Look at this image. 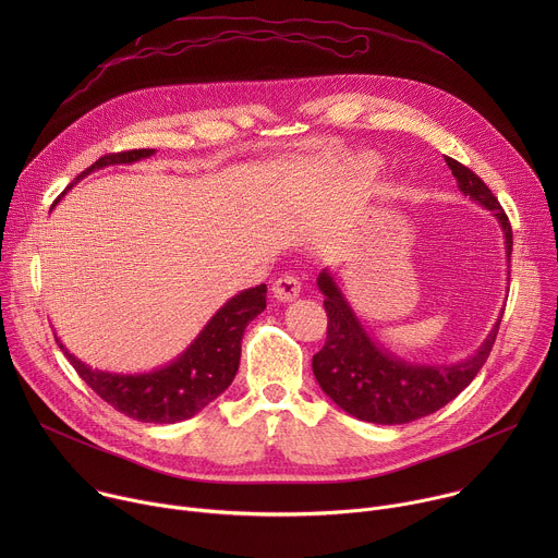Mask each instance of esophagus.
<instances>
[{"label": "esophagus", "mask_w": 558, "mask_h": 558, "mask_svg": "<svg viewBox=\"0 0 558 558\" xmlns=\"http://www.w3.org/2000/svg\"><path fill=\"white\" fill-rule=\"evenodd\" d=\"M300 289H302V284H300V280L295 278V276H280L276 282H274V287H271V293H274V298L276 300H280V302H291V300H295L298 295H300Z\"/></svg>", "instance_id": "obj_1"}]
</instances>
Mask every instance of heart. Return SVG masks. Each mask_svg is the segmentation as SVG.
Segmentation results:
<instances>
[{
  "label": "heart",
  "mask_w": 558,
  "mask_h": 558,
  "mask_svg": "<svg viewBox=\"0 0 558 558\" xmlns=\"http://www.w3.org/2000/svg\"><path fill=\"white\" fill-rule=\"evenodd\" d=\"M368 168H373V166H368Z\"/></svg>",
  "instance_id": "1"
}]
</instances>
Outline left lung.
I'll use <instances>...</instances> for the list:
<instances>
[{
  "instance_id": "1",
  "label": "left lung",
  "mask_w": 558,
  "mask_h": 558,
  "mask_svg": "<svg viewBox=\"0 0 558 558\" xmlns=\"http://www.w3.org/2000/svg\"><path fill=\"white\" fill-rule=\"evenodd\" d=\"M446 163L463 196L490 209L499 220L506 260L510 263L512 227L499 201L472 170L450 156H446ZM317 289L325 295L329 327L323 351L313 355V375L342 411L371 424H409L452 402L486 364L501 323L497 320L482 347L463 362L415 364L392 355L371 338L329 269L317 276Z\"/></svg>"
}]
</instances>
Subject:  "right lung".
<instances>
[{"label":"right lung","mask_w":558,"mask_h":558,"mask_svg":"<svg viewBox=\"0 0 558 558\" xmlns=\"http://www.w3.org/2000/svg\"><path fill=\"white\" fill-rule=\"evenodd\" d=\"M151 154L154 149L106 154L95 166L78 174L68 185V190H72L84 177L101 168L132 166ZM265 306L267 284H258L235 293L211 315V320L203 327L196 340L177 360L149 373L123 375L93 368L82 360H76L57 336L54 340L68 362L78 373V377L112 409L136 422L177 424L201 413L218 395L227 390V386L235 377L238 364H241V342L245 329L258 313L265 311Z\"/></svg>","instance_id":"add662e5"}]
</instances>
